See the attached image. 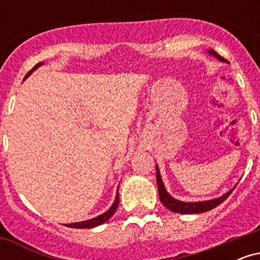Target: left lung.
I'll return each instance as SVG.
<instances>
[{
    "mask_svg": "<svg viewBox=\"0 0 260 260\" xmlns=\"http://www.w3.org/2000/svg\"><path fill=\"white\" fill-rule=\"evenodd\" d=\"M208 53L213 57H215L216 59H219L220 62H225V63H230L229 61H226L225 58L221 57L216 51L214 50H208ZM156 182H157V189H159V198L161 203L165 205L169 210L174 211V213H178V214H199V213H205V211L211 210V209L216 208L217 205H220L221 203L225 201L228 197L234 192L235 187L232 189H230L229 192H226L225 194H222L221 197H217V198L214 199H209V201H203V202H182L178 201L172 197L170 193L166 190L165 186H164L162 178H161L160 175V170L159 166L156 165Z\"/></svg>",
    "mask_w": 260,
    "mask_h": 260,
    "instance_id": "obj_1",
    "label": "left lung"
}]
</instances>
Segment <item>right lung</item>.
Segmentation results:
<instances>
[{
    "label": "right lung",
    "instance_id": "obj_1",
    "mask_svg": "<svg viewBox=\"0 0 260 260\" xmlns=\"http://www.w3.org/2000/svg\"><path fill=\"white\" fill-rule=\"evenodd\" d=\"M43 64H44V62H40V63H38L34 68H32L30 72L26 74L25 78H28V77L30 76V74L34 72L35 70H37V68H39V67H40V66H43ZM118 203H120V197H118V188H117V193H116L115 202H113V204L111 205V207H110L109 210L105 211V213H104V214H101V215H98L96 217H92V219L85 220V221L66 223V226H67V228H73V229H91V228H96V226L101 225V223L106 222L107 220H109L110 217H111L113 214H115V211L117 210Z\"/></svg>",
    "mask_w": 260,
    "mask_h": 260
}]
</instances>
